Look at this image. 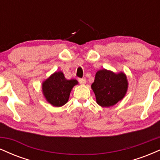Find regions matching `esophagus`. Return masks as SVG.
Returning <instances> with one entry per match:
<instances>
[{
    "label": "esophagus",
    "mask_w": 160,
    "mask_h": 160,
    "mask_svg": "<svg viewBox=\"0 0 160 160\" xmlns=\"http://www.w3.org/2000/svg\"><path fill=\"white\" fill-rule=\"evenodd\" d=\"M78 81L80 82V83L81 84H85L86 82V79L85 78H79L78 79Z\"/></svg>",
    "instance_id": "esophagus-1"
}]
</instances>
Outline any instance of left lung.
Masks as SVG:
<instances>
[{"label": "left lung", "instance_id": "1", "mask_svg": "<svg viewBox=\"0 0 160 160\" xmlns=\"http://www.w3.org/2000/svg\"><path fill=\"white\" fill-rule=\"evenodd\" d=\"M91 87L97 103L102 107H111L124 98L128 89L127 78L122 72L115 74L106 69L99 70Z\"/></svg>", "mask_w": 160, "mask_h": 160}]
</instances>
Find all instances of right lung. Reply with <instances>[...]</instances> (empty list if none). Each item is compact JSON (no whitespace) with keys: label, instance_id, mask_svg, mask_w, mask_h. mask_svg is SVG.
<instances>
[{"label":"right lung","instance_id":"right-lung-1","mask_svg":"<svg viewBox=\"0 0 160 160\" xmlns=\"http://www.w3.org/2000/svg\"><path fill=\"white\" fill-rule=\"evenodd\" d=\"M78 84L77 80H67L62 71L55 72L42 84L46 100L55 107H61L69 99L71 89Z\"/></svg>","mask_w":160,"mask_h":160}]
</instances>
